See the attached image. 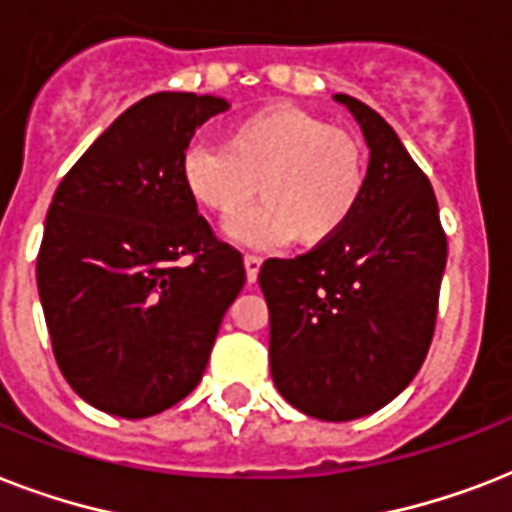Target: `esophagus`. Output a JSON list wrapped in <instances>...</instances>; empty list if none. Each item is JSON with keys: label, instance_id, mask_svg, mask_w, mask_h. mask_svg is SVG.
<instances>
[{"label": "esophagus", "instance_id": "1", "mask_svg": "<svg viewBox=\"0 0 512 512\" xmlns=\"http://www.w3.org/2000/svg\"><path fill=\"white\" fill-rule=\"evenodd\" d=\"M260 265H263V257L257 255H244V268H247V281H257V273H260Z\"/></svg>", "mask_w": 512, "mask_h": 512}]
</instances>
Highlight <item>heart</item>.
Wrapping results in <instances>:
<instances>
[{
    "label": "heart",
    "instance_id": "1",
    "mask_svg": "<svg viewBox=\"0 0 512 512\" xmlns=\"http://www.w3.org/2000/svg\"><path fill=\"white\" fill-rule=\"evenodd\" d=\"M185 193L231 225L244 244L319 247L335 239L361 204L366 156L361 140L305 108H260L223 132V148L191 146L180 162Z\"/></svg>",
    "mask_w": 512,
    "mask_h": 512
}]
</instances>
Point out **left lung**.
Wrapping results in <instances>:
<instances>
[{"instance_id": "8db88e82", "label": "left lung", "mask_w": 512, "mask_h": 512, "mask_svg": "<svg viewBox=\"0 0 512 512\" xmlns=\"http://www.w3.org/2000/svg\"><path fill=\"white\" fill-rule=\"evenodd\" d=\"M361 124V204L327 244L260 268L271 374L300 412L345 422L377 412L420 372L436 332L446 233L425 172L377 111L335 95Z\"/></svg>"}]
</instances>
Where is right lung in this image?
Listing matches in <instances>:
<instances>
[{
	"instance_id": "1",
	"label": "right lung",
	"mask_w": 512,
	"mask_h": 512,
	"mask_svg": "<svg viewBox=\"0 0 512 512\" xmlns=\"http://www.w3.org/2000/svg\"><path fill=\"white\" fill-rule=\"evenodd\" d=\"M223 98L156 92L130 106L60 180L36 284L68 385L140 420L183 401L207 369L247 273L185 193L180 162Z\"/></svg>"
}]
</instances>
